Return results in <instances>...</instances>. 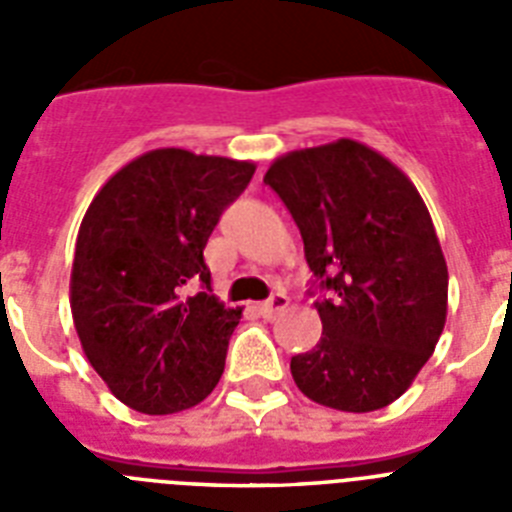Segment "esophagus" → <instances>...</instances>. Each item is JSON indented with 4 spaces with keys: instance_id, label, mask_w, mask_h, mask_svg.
<instances>
[{
    "instance_id": "34e87169",
    "label": "esophagus",
    "mask_w": 512,
    "mask_h": 512,
    "mask_svg": "<svg viewBox=\"0 0 512 512\" xmlns=\"http://www.w3.org/2000/svg\"><path fill=\"white\" fill-rule=\"evenodd\" d=\"M284 307H287V295L277 292V295H271L266 302H261L259 312L264 315V318H274V315H277V312H282Z\"/></svg>"
}]
</instances>
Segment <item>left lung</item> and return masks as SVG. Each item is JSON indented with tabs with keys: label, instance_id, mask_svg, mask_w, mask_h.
Returning <instances> with one entry per match:
<instances>
[{
	"label": "left lung",
	"instance_id": "left-lung-1",
	"mask_svg": "<svg viewBox=\"0 0 512 512\" xmlns=\"http://www.w3.org/2000/svg\"><path fill=\"white\" fill-rule=\"evenodd\" d=\"M264 182L330 292L315 302L323 336L292 356V379L325 408H387L431 359L449 310V269L423 197L390 158L351 138L284 153Z\"/></svg>",
	"mask_w": 512,
	"mask_h": 512
}]
</instances>
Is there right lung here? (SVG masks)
Instances as JSON below:
<instances>
[{
    "instance_id": "right-lung-1",
    "label": "right lung",
    "mask_w": 512,
    "mask_h": 512,
    "mask_svg": "<svg viewBox=\"0 0 512 512\" xmlns=\"http://www.w3.org/2000/svg\"><path fill=\"white\" fill-rule=\"evenodd\" d=\"M256 164L156 148L94 194L76 235L71 315L81 348L112 395L146 415L205 400L225 369L241 307L210 292L207 238Z\"/></svg>"
}]
</instances>
